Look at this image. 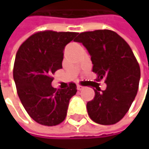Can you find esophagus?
I'll list each match as a JSON object with an SVG mask.
<instances>
[{
  "mask_svg": "<svg viewBox=\"0 0 149 149\" xmlns=\"http://www.w3.org/2000/svg\"><path fill=\"white\" fill-rule=\"evenodd\" d=\"M77 89L78 91H82V90H84V87H83V86H81V85L77 84Z\"/></svg>",
  "mask_w": 149,
  "mask_h": 149,
  "instance_id": "34e87169",
  "label": "esophagus"
}]
</instances>
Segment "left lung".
<instances>
[{"label": "left lung", "instance_id": "left-lung-1", "mask_svg": "<svg viewBox=\"0 0 149 149\" xmlns=\"http://www.w3.org/2000/svg\"><path fill=\"white\" fill-rule=\"evenodd\" d=\"M76 42L82 43L91 55L92 72L98 81L105 79L106 90L97 88L95 97L87 103L92 121L110 125L119 122L128 112L137 94L141 71L128 43L110 30L81 33Z\"/></svg>", "mask_w": 149, "mask_h": 149}]
</instances>
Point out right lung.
I'll return each mask as SVG.
<instances>
[{
	"label": "right lung",
	"mask_w": 149,
	"mask_h": 149,
	"mask_svg": "<svg viewBox=\"0 0 149 149\" xmlns=\"http://www.w3.org/2000/svg\"><path fill=\"white\" fill-rule=\"evenodd\" d=\"M77 33L44 31L30 36L19 48L14 65V80L20 102L38 123L55 126L66 116L70 99L77 92L52 86L53 74L62 68L65 47Z\"/></svg>",
	"instance_id": "obj_1"
}]
</instances>
